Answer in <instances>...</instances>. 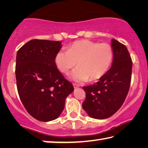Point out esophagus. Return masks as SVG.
Masks as SVG:
<instances>
[{
    "instance_id": "esophagus-1",
    "label": "esophagus",
    "mask_w": 148,
    "mask_h": 148,
    "mask_svg": "<svg viewBox=\"0 0 148 148\" xmlns=\"http://www.w3.org/2000/svg\"><path fill=\"white\" fill-rule=\"evenodd\" d=\"M73 86H74V87L75 89H76V88H77V87H79L78 85H77V84H73Z\"/></svg>"
}]
</instances>
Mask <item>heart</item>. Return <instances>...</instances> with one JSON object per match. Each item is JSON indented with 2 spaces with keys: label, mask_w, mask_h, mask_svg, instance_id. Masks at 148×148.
Segmentation results:
<instances>
[{
  "label": "heart",
  "mask_w": 148,
  "mask_h": 148,
  "mask_svg": "<svg viewBox=\"0 0 148 148\" xmlns=\"http://www.w3.org/2000/svg\"><path fill=\"white\" fill-rule=\"evenodd\" d=\"M114 59L112 47L107 43L99 44L87 40L76 41L68 50H59L55 56V62L64 74L76 66L71 77L77 82L96 81L108 71Z\"/></svg>",
  "instance_id": "heart-1"
}]
</instances>
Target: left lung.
<instances>
[{
    "label": "left lung",
    "instance_id": "left-lung-1",
    "mask_svg": "<svg viewBox=\"0 0 148 148\" xmlns=\"http://www.w3.org/2000/svg\"><path fill=\"white\" fill-rule=\"evenodd\" d=\"M112 67L94 84L83 87L86 98L82 107L90 117L103 119L114 115L123 104L131 81L132 62L127 47L112 40Z\"/></svg>",
    "mask_w": 148,
    "mask_h": 148
}]
</instances>
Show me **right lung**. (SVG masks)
Returning <instances> with one entry per match:
<instances>
[{
	"label": "right lung",
	"instance_id": "obj_1",
	"mask_svg": "<svg viewBox=\"0 0 148 148\" xmlns=\"http://www.w3.org/2000/svg\"><path fill=\"white\" fill-rule=\"evenodd\" d=\"M61 47L59 41L34 39L17 52L16 77L19 98L28 113L38 121L57 119L67 96L74 91L55 62V56Z\"/></svg>",
	"mask_w": 148,
	"mask_h": 148
}]
</instances>
